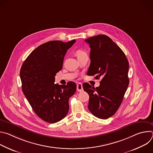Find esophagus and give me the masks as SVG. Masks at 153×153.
I'll use <instances>...</instances> for the list:
<instances>
[{
	"mask_svg": "<svg viewBox=\"0 0 153 153\" xmlns=\"http://www.w3.org/2000/svg\"><path fill=\"white\" fill-rule=\"evenodd\" d=\"M83 90V86H82V83H78L77 84V91H79V92H81Z\"/></svg>",
	"mask_w": 153,
	"mask_h": 153,
	"instance_id": "1",
	"label": "esophagus"
}]
</instances>
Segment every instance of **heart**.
I'll list each match as a JSON object with an SVG mask.
<instances>
[{"instance_id":"1","label":"heart","mask_w":153,"mask_h":153,"mask_svg":"<svg viewBox=\"0 0 153 153\" xmlns=\"http://www.w3.org/2000/svg\"><path fill=\"white\" fill-rule=\"evenodd\" d=\"M86 54V53L83 50H78L76 52V54L78 57L80 56H82L83 54Z\"/></svg>"}]
</instances>
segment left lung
Masks as SVG:
<instances>
[{
    "label": "left lung",
    "mask_w": 153,
    "mask_h": 153,
    "mask_svg": "<svg viewBox=\"0 0 153 153\" xmlns=\"http://www.w3.org/2000/svg\"><path fill=\"white\" fill-rule=\"evenodd\" d=\"M91 48V63L87 75L102 78L95 88L83 84L90 96L88 108L96 117L106 119L113 116L122 103L129 85L128 60L120 47L110 37L99 34L85 40Z\"/></svg>",
    "instance_id": "8db88e82"
}]
</instances>
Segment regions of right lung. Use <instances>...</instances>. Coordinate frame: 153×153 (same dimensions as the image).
Here are the masks:
<instances>
[{
	"mask_svg": "<svg viewBox=\"0 0 153 153\" xmlns=\"http://www.w3.org/2000/svg\"><path fill=\"white\" fill-rule=\"evenodd\" d=\"M76 42H48L36 48L21 67L22 88L33 111L41 119L56 123L69 110L68 100L76 91V85L54 84L55 76L62 68L64 56Z\"/></svg>",
	"mask_w": 153,
	"mask_h": 153,
	"instance_id": "add662e5",
	"label": "right lung"
}]
</instances>
